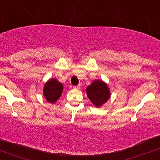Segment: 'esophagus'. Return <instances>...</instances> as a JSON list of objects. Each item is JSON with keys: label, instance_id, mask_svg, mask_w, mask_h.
<instances>
[{"label": "esophagus", "instance_id": "esophagus-1", "mask_svg": "<svg viewBox=\"0 0 160 160\" xmlns=\"http://www.w3.org/2000/svg\"><path fill=\"white\" fill-rule=\"evenodd\" d=\"M74 87V89H80V86H73Z\"/></svg>", "mask_w": 160, "mask_h": 160}]
</instances>
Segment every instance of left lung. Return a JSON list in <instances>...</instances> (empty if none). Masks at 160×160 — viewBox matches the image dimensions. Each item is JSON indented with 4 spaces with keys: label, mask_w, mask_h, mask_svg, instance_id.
I'll use <instances>...</instances> for the list:
<instances>
[{
    "label": "left lung",
    "mask_w": 160,
    "mask_h": 160,
    "mask_svg": "<svg viewBox=\"0 0 160 160\" xmlns=\"http://www.w3.org/2000/svg\"><path fill=\"white\" fill-rule=\"evenodd\" d=\"M88 98L95 107L103 105L111 98V92L108 84L103 80H95L86 88Z\"/></svg>",
    "instance_id": "8db88e82"
}]
</instances>
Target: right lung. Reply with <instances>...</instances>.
<instances>
[{"instance_id": "add662e5", "label": "right lung", "mask_w": 160, "mask_h": 160, "mask_svg": "<svg viewBox=\"0 0 160 160\" xmlns=\"http://www.w3.org/2000/svg\"><path fill=\"white\" fill-rule=\"evenodd\" d=\"M63 91V85L56 78L49 79L43 86V95L49 103H55L58 100Z\"/></svg>"}]
</instances>
